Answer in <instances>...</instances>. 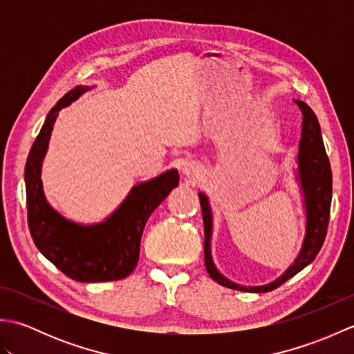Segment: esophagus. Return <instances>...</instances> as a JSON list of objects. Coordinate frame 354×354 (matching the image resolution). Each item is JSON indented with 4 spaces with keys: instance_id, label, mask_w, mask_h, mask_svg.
I'll use <instances>...</instances> for the list:
<instances>
[{
    "instance_id": "obj_1",
    "label": "esophagus",
    "mask_w": 354,
    "mask_h": 354,
    "mask_svg": "<svg viewBox=\"0 0 354 354\" xmlns=\"http://www.w3.org/2000/svg\"><path fill=\"white\" fill-rule=\"evenodd\" d=\"M183 171H184V175H187V176H190V175H193V171H194V167L193 165H190V164H185L184 167H183Z\"/></svg>"
}]
</instances>
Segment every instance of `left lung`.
<instances>
[{"instance_id":"obj_1","label":"left lung","mask_w":354,"mask_h":354,"mask_svg":"<svg viewBox=\"0 0 354 354\" xmlns=\"http://www.w3.org/2000/svg\"><path fill=\"white\" fill-rule=\"evenodd\" d=\"M298 108L303 112V129H301V141H299L298 150V178L301 181V189L304 193V204H306V214H307V225H306V237L303 242L301 252L293 261V265L286 270V272L277 278L275 281L259 286V288H245L230 281L225 278L219 270L216 269L213 259H212V228H213V217L212 209H209L208 199L204 193H199L202 217H204V230H205V240H204V260L205 268L209 277L216 283H219L225 288L245 290V292H269L277 288H280L297 275L299 270L304 269L307 265L317 257L322 243L326 240L328 219H330V205H332V169H330V161L326 153L324 142L321 137V127L318 123L317 115L313 111L307 106L304 102L295 100Z\"/></svg>"}]
</instances>
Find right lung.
<instances>
[{"label":"right lung","instance_id":"obj_1","mask_svg":"<svg viewBox=\"0 0 354 354\" xmlns=\"http://www.w3.org/2000/svg\"><path fill=\"white\" fill-rule=\"evenodd\" d=\"M88 89L73 88L51 108L30 149L24 171L28 230L37 250L73 280H122L137 266L142 230L149 216L178 185L179 175L176 170H169L135 185L115 213L97 225L74 223L53 209L44 196L41 183V165L50 133L57 112Z\"/></svg>","mask_w":354,"mask_h":354}]
</instances>
